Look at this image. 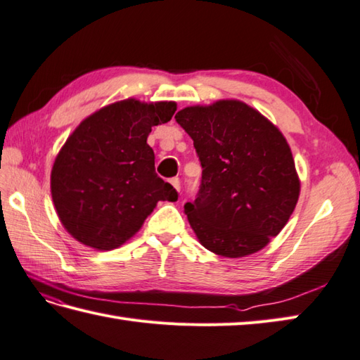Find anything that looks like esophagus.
Masks as SVG:
<instances>
[{"label":"esophagus","mask_w":360,"mask_h":360,"mask_svg":"<svg viewBox=\"0 0 360 360\" xmlns=\"http://www.w3.org/2000/svg\"><path fill=\"white\" fill-rule=\"evenodd\" d=\"M171 185L175 188V189H177L179 191V193H180V180L177 179V177H175V179H171Z\"/></svg>","instance_id":"esophagus-1"}]
</instances>
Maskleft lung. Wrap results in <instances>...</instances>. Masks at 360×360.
I'll use <instances>...</instances> for the list:
<instances>
[{"instance_id": "8db88e82", "label": "left lung", "mask_w": 360, "mask_h": 360, "mask_svg": "<svg viewBox=\"0 0 360 360\" xmlns=\"http://www.w3.org/2000/svg\"><path fill=\"white\" fill-rule=\"evenodd\" d=\"M194 140L202 185L185 205L206 250L238 259L263 250L290 220L300 194L291 148L278 127L240 100L175 114Z\"/></svg>"}]
</instances>
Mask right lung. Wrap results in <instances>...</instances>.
Here are the masks:
<instances>
[{
    "label": "right lung",
    "mask_w": 360,
    "mask_h": 360,
    "mask_svg": "<svg viewBox=\"0 0 360 360\" xmlns=\"http://www.w3.org/2000/svg\"><path fill=\"white\" fill-rule=\"evenodd\" d=\"M175 110L174 101L127 98L98 109L69 135L52 166L51 193L75 240L114 250L139 233L160 200H177V191L155 174L146 143L153 126Z\"/></svg>",
    "instance_id": "right-lung-1"
}]
</instances>
